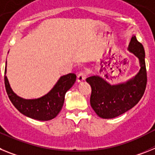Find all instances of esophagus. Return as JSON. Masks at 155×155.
I'll return each mask as SVG.
<instances>
[{
  "mask_svg": "<svg viewBox=\"0 0 155 155\" xmlns=\"http://www.w3.org/2000/svg\"><path fill=\"white\" fill-rule=\"evenodd\" d=\"M87 74V72L84 71H81V72H79V74H78V81L81 82L85 80Z\"/></svg>",
  "mask_w": 155,
  "mask_h": 155,
  "instance_id": "esophagus-1",
  "label": "esophagus"
}]
</instances>
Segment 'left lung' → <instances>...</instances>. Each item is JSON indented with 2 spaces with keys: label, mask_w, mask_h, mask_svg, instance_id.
I'll list each match as a JSON object with an SVG mask.
<instances>
[{
  "label": "left lung",
  "mask_w": 155,
  "mask_h": 155,
  "mask_svg": "<svg viewBox=\"0 0 155 155\" xmlns=\"http://www.w3.org/2000/svg\"><path fill=\"white\" fill-rule=\"evenodd\" d=\"M129 50L139 58L140 70L127 83L110 85L96 76L86 79L91 87L90 104L97 115L103 119H113L132 109L139 102L147 86V70L143 45L134 35L129 44Z\"/></svg>",
  "instance_id": "8db88e82"
}]
</instances>
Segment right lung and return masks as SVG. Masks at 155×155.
<instances>
[{
    "instance_id": "add662e5",
    "label": "right lung",
    "mask_w": 155,
    "mask_h": 155,
    "mask_svg": "<svg viewBox=\"0 0 155 155\" xmlns=\"http://www.w3.org/2000/svg\"><path fill=\"white\" fill-rule=\"evenodd\" d=\"M5 74L6 68L5 71V89L14 106L25 116L41 121L50 120L58 115L64 105L66 92L76 81L75 74L64 75L46 95L36 99H24L13 92Z\"/></svg>"
}]
</instances>
